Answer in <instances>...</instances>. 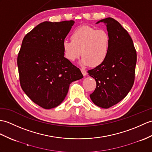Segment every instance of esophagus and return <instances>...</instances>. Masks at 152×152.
<instances>
[{
	"label": "esophagus",
	"mask_w": 152,
	"mask_h": 152,
	"mask_svg": "<svg viewBox=\"0 0 152 152\" xmlns=\"http://www.w3.org/2000/svg\"><path fill=\"white\" fill-rule=\"evenodd\" d=\"M81 71H82V73L83 74V76H86L87 75V72H86V70H85V69H81Z\"/></svg>",
	"instance_id": "34e87169"
}]
</instances>
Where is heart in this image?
<instances>
[{"mask_svg": "<svg viewBox=\"0 0 152 152\" xmlns=\"http://www.w3.org/2000/svg\"><path fill=\"white\" fill-rule=\"evenodd\" d=\"M111 38L108 31L87 25L77 28L71 34V41L63 40L65 57L75 61L82 54V64L96 66L101 65L110 52Z\"/></svg>", "mask_w": 152, "mask_h": 152, "instance_id": "obj_1", "label": "heart"}]
</instances>
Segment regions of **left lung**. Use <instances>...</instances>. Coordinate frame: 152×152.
I'll return each mask as SVG.
<instances>
[{
  "mask_svg": "<svg viewBox=\"0 0 152 152\" xmlns=\"http://www.w3.org/2000/svg\"><path fill=\"white\" fill-rule=\"evenodd\" d=\"M106 24L111 38L110 52L105 61L89 75L96 80V87L90 98L97 106L107 109L127 96L135 81L137 52L132 39L121 24L108 17L98 23Z\"/></svg>",
  "mask_w": 152,
  "mask_h": 152,
  "instance_id": "left-lung-1",
  "label": "left lung"
}]
</instances>
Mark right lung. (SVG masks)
Returning <instances> with one entry per match:
<instances>
[{"mask_svg":"<svg viewBox=\"0 0 152 152\" xmlns=\"http://www.w3.org/2000/svg\"><path fill=\"white\" fill-rule=\"evenodd\" d=\"M74 20L38 24L24 36L17 56L20 87L39 106L57 107L70 84L83 77L79 68L64 57L62 43Z\"/></svg>","mask_w":152,"mask_h":152,"instance_id":"add662e5","label":"right lung"}]
</instances>
